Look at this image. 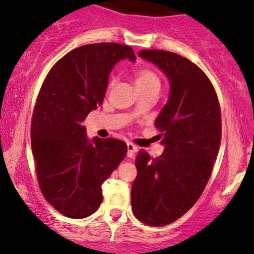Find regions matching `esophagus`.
Returning <instances> with one entry per match:
<instances>
[{
	"mask_svg": "<svg viewBox=\"0 0 254 254\" xmlns=\"http://www.w3.org/2000/svg\"><path fill=\"white\" fill-rule=\"evenodd\" d=\"M127 156L132 157L133 155H135V153H136V150H137L136 145L132 144V143H127Z\"/></svg>",
	"mask_w": 254,
	"mask_h": 254,
	"instance_id": "34e87169",
	"label": "esophagus"
}]
</instances>
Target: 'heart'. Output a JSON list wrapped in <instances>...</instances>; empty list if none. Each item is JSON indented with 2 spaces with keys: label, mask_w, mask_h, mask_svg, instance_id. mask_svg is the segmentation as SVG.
<instances>
[{
  "label": "heart",
  "mask_w": 254,
  "mask_h": 254,
  "mask_svg": "<svg viewBox=\"0 0 254 254\" xmlns=\"http://www.w3.org/2000/svg\"><path fill=\"white\" fill-rule=\"evenodd\" d=\"M136 87L139 92L145 89L160 87V78L153 69L150 68H138L133 71ZM116 83V77L112 76L109 81V88H112Z\"/></svg>",
  "instance_id": "b5f03b06"
}]
</instances>
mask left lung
<instances>
[{
    "label": "left lung",
    "instance_id": "8db88e82",
    "mask_svg": "<svg viewBox=\"0 0 254 254\" xmlns=\"http://www.w3.org/2000/svg\"><path fill=\"white\" fill-rule=\"evenodd\" d=\"M138 56L167 75L171 94L155 121L165 150L157 157L137 153L131 208L141 222L162 227L190 210L208 184L220 149L221 109L211 81L190 60L165 50Z\"/></svg>",
    "mask_w": 254,
    "mask_h": 254
}]
</instances>
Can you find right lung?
Here are the masks:
<instances>
[{
    "label": "right lung",
    "mask_w": 254,
    "mask_h": 254,
    "mask_svg": "<svg viewBox=\"0 0 254 254\" xmlns=\"http://www.w3.org/2000/svg\"><path fill=\"white\" fill-rule=\"evenodd\" d=\"M136 60L131 46L97 43L64 55L46 75L32 115L31 145L43 196L58 212L84 218L103 202L101 185L123 161L127 143L89 142L83 121L100 106L113 65Z\"/></svg>",
    "instance_id": "obj_1"
}]
</instances>
